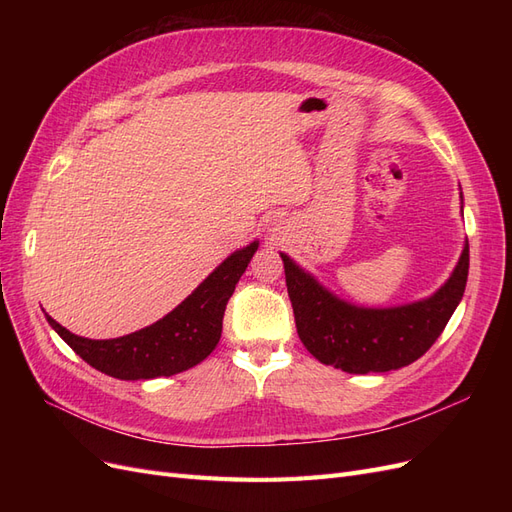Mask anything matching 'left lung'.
Listing matches in <instances>:
<instances>
[{
	"mask_svg": "<svg viewBox=\"0 0 512 512\" xmlns=\"http://www.w3.org/2000/svg\"><path fill=\"white\" fill-rule=\"evenodd\" d=\"M282 260L303 346L324 365L348 374H371L406 367L433 346L466 290L470 247L466 241L453 275L433 297L391 309L339 301L286 254Z\"/></svg>",
	"mask_w": 512,
	"mask_h": 512,
	"instance_id": "8db88e82",
	"label": "left lung"
}]
</instances>
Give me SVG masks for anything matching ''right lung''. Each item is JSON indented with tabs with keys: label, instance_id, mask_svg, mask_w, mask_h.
Masks as SVG:
<instances>
[{
	"label": "right lung",
	"instance_id": "add662e5",
	"mask_svg": "<svg viewBox=\"0 0 512 512\" xmlns=\"http://www.w3.org/2000/svg\"><path fill=\"white\" fill-rule=\"evenodd\" d=\"M258 250L250 243L228 256L188 299L151 327L117 339H87L46 316L57 335L85 363L119 380L173 376L205 361L222 337L226 303Z\"/></svg>",
	"mask_w": 512,
	"mask_h": 512
}]
</instances>
